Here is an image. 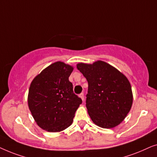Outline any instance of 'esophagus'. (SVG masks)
Listing matches in <instances>:
<instances>
[{
  "label": "esophagus",
  "mask_w": 157,
  "mask_h": 157,
  "mask_svg": "<svg viewBox=\"0 0 157 157\" xmlns=\"http://www.w3.org/2000/svg\"><path fill=\"white\" fill-rule=\"evenodd\" d=\"M79 97H80L83 101L84 100V94H83V93H81L79 94Z\"/></svg>",
  "instance_id": "obj_1"
}]
</instances>
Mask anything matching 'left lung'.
Segmentation results:
<instances>
[{
    "label": "left lung",
    "mask_w": 157,
    "mask_h": 157,
    "mask_svg": "<svg viewBox=\"0 0 157 157\" xmlns=\"http://www.w3.org/2000/svg\"><path fill=\"white\" fill-rule=\"evenodd\" d=\"M77 68L88 81L86 106L94 123L104 128L119 125L132 106V87L127 78L102 61L78 63Z\"/></svg>",
    "instance_id": "8db88e82"
}]
</instances>
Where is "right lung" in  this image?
<instances>
[{"instance_id": "add662e5", "label": "right lung", "mask_w": 157, "mask_h": 157, "mask_svg": "<svg viewBox=\"0 0 157 157\" xmlns=\"http://www.w3.org/2000/svg\"><path fill=\"white\" fill-rule=\"evenodd\" d=\"M71 66L57 61L36 76L30 86L28 104L36 124L49 132H58L71 125L82 100L73 91L68 77Z\"/></svg>"}]
</instances>
